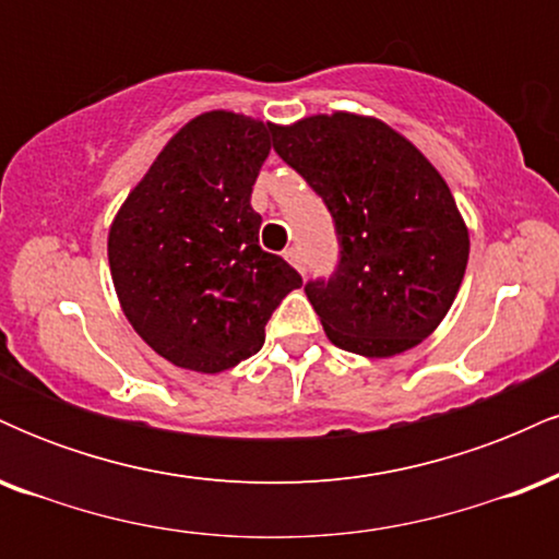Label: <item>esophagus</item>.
Returning a JSON list of instances; mask_svg holds the SVG:
<instances>
[{
  "instance_id": "34e87169",
  "label": "esophagus",
  "mask_w": 559,
  "mask_h": 559,
  "mask_svg": "<svg viewBox=\"0 0 559 559\" xmlns=\"http://www.w3.org/2000/svg\"><path fill=\"white\" fill-rule=\"evenodd\" d=\"M284 258H286L288 265H292V267H297V271H299L301 275H305V260H301V252H299L297 247L286 249V252H284Z\"/></svg>"
}]
</instances>
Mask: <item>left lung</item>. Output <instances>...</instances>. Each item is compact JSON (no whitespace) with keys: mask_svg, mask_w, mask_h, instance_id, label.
Listing matches in <instances>:
<instances>
[{"mask_svg":"<svg viewBox=\"0 0 559 559\" xmlns=\"http://www.w3.org/2000/svg\"><path fill=\"white\" fill-rule=\"evenodd\" d=\"M271 131L336 223V273L305 286L329 342L370 360L418 346L447 318L471 254L441 173L373 115L336 110Z\"/></svg>","mask_w":559,"mask_h":559,"instance_id":"8db88e82","label":"left lung"}]
</instances>
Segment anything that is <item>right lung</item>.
I'll return each mask as SVG.
<instances>
[{
  "label": "right lung",
  "mask_w": 559,
  "mask_h": 559,
  "mask_svg": "<svg viewBox=\"0 0 559 559\" xmlns=\"http://www.w3.org/2000/svg\"><path fill=\"white\" fill-rule=\"evenodd\" d=\"M271 123L230 110L197 115L120 204L107 234L120 310L159 357L223 373L265 344V325L299 273L260 249L252 186Z\"/></svg>",
  "instance_id": "1"
}]
</instances>
